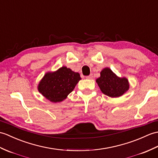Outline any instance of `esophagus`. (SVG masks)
Masks as SVG:
<instances>
[{"label":"esophagus","instance_id":"34e87169","mask_svg":"<svg viewBox=\"0 0 158 158\" xmlns=\"http://www.w3.org/2000/svg\"><path fill=\"white\" fill-rule=\"evenodd\" d=\"M86 78L88 79H91L93 78V74H90L89 75H88L86 77Z\"/></svg>","mask_w":158,"mask_h":158}]
</instances>
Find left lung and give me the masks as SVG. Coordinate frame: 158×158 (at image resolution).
<instances>
[{"label":"left lung","instance_id":"1","mask_svg":"<svg viewBox=\"0 0 158 158\" xmlns=\"http://www.w3.org/2000/svg\"><path fill=\"white\" fill-rule=\"evenodd\" d=\"M96 82L102 93L111 98L121 96L129 88L127 79L118 77L109 68H105L101 71Z\"/></svg>","mask_w":158,"mask_h":158}]
</instances>
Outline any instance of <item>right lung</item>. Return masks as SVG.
<instances>
[{"label":"right lung","instance_id":"right-lung-1","mask_svg":"<svg viewBox=\"0 0 158 158\" xmlns=\"http://www.w3.org/2000/svg\"><path fill=\"white\" fill-rule=\"evenodd\" d=\"M81 79L78 73L62 67L54 73H47L40 82L38 91L52 102L64 100Z\"/></svg>","mask_w":158,"mask_h":158}]
</instances>
